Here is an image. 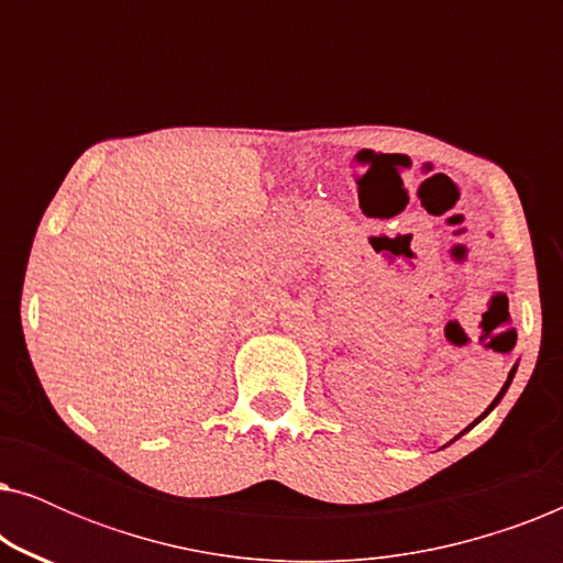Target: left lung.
I'll use <instances>...</instances> for the list:
<instances>
[{"label":"left lung","mask_w":563,"mask_h":563,"mask_svg":"<svg viewBox=\"0 0 563 563\" xmlns=\"http://www.w3.org/2000/svg\"><path fill=\"white\" fill-rule=\"evenodd\" d=\"M515 372H518V364H515V366H512V368H510V374H507V382H505V384H503V389H499V395H497V397H495V399H492V405H489V407H487V410H484V412H482V415H479V418H476V420H474V422H472V426H466V428H464V430H461V433H459V435H456V438H461V435H464V433H468V430H472V428H474V426H476V422H482V420H484V418H487V415H489V412H492V410H495V407H497V405H499V399H503V397H505V391H507V389H510V384H512V376H515ZM456 438H453V441H456ZM453 441H451V443H453Z\"/></svg>","instance_id":"obj_1"}]
</instances>
